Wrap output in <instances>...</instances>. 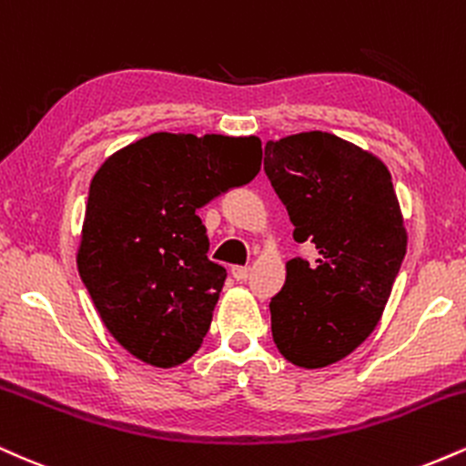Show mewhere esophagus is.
I'll use <instances>...</instances> for the list:
<instances>
[{
	"instance_id": "esophagus-1",
	"label": "esophagus",
	"mask_w": 466,
	"mask_h": 466,
	"mask_svg": "<svg viewBox=\"0 0 466 466\" xmlns=\"http://www.w3.org/2000/svg\"><path fill=\"white\" fill-rule=\"evenodd\" d=\"M233 277L238 279V281H246V279L250 277V268L248 266H235L233 268Z\"/></svg>"
}]
</instances>
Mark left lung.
Instances as JSON below:
<instances>
[{
  "label": "left lung",
  "instance_id": "obj_1",
  "mask_svg": "<svg viewBox=\"0 0 466 466\" xmlns=\"http://www.w3.org/2000/svg\"><path fill=\"white\" fill-rule=\"evenodd\" d=\"M264 169L319 259H289L270 300L272 340L288 362L322 369L362 344L380 322L406 257L408 233L390 172L331 133L268 141Z\"/></svg>",
  "mask_w": 466,
  "mask_h": 466
}]
</instances>
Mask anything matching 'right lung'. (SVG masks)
Wrapping results in <instances>:
<instances>
[{
  "label": "right lung",
  "mask_w": 466,
  "mask_h": 466,
  "mask_svg": "<svg viewBox=\"0 0 466 466\" xmlns=\"http://www.w3.org/2000/svg\"><path fill=\"white\" fill-rule=\"evenodd\" d=\"M259 167L257 137L155 133L96 172L78 272L106 329L141 362L172 369L200 349L227 270L207 257L196 211Z\"/></svg>",
  "instance_id": "right-lung-1"
}]
</instances>
